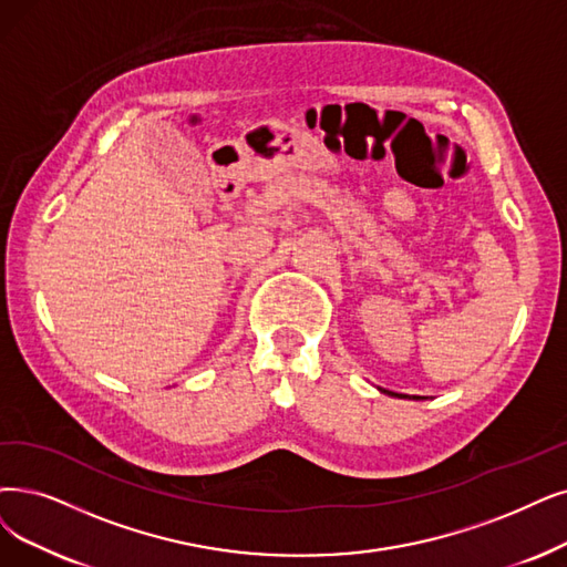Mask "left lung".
<instances>
[{
  "mask_svg": "<svg viewBox=\"0 0 567 567\" xmlns=\"http://www.w3.org/2000/svg\"><path fill=\"white\" fill-rule=\"evenodd\" d=\"M383 393H389V395H398V393H391V391H383ZM400 398V395H398Z\"/></svg>",
  "mask_w": 567,
  "mask_h": 567,
  "instance_id": "1",
  "label": "left lung"
}]
</instances>
